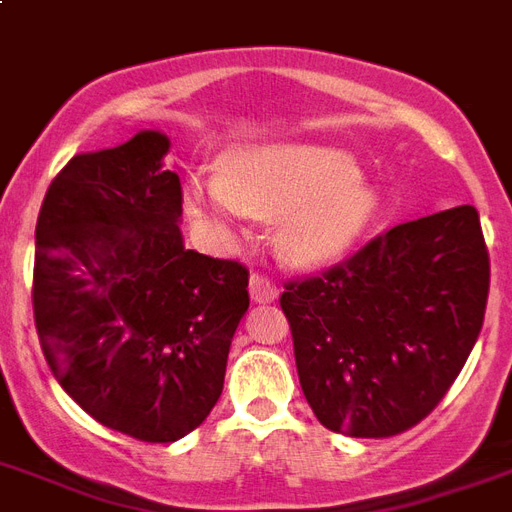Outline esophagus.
I'll return each mask as SVG.
<instances>
[{
  "label": "esophagus",
  "mask_w": 512,
  "mask_h": 512,
  "mask_svg": "<svg viewBox=\"0 0 512 512\" xmlns=\"http://www.w3.org/2000/svg\"><path fill=\"white\" fill-rule=\"evenodd\" d=\"M249 295L255 303H273V300L279 298V287L271 282V279H265L260 273H255L252 279H249Z\"/></svg>",
  "instance_id": "esophagus-1"
}]
</instances>
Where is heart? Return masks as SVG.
Masks as SVG:
<instances>
[{"label":"heart","mask_w":512,"mask_h":512,"mask_svg":"<svg viewBox=\"0 0 512 512\" xmlns=\"http://www.w3.org/2000/svg\"><path fill=\"white\" fill-rule=\"evenodd\" d=\"M185 206L220 239H239L249 217H279L273 244L284 263L325 268L341 260L373 217L376 195L349 155L295 142L241 144L220 171L193 174Z\"/></svg>","instance_id":"1"}]
</instances>
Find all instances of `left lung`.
Segmentation results:
<instances>
[{
    "label": "left lung",
    "instance_id": "left-lung-1",
    "mask_svg": "<svg viewBox=\"0 0 512 512\" xmlns=\"http://www.w3.org/2000/svg\"><path fill=\"white\" fill-rule=\"evenodd\" d=\"M473 206L403 222L346 263L287 282L295 365L311 411L351 438L419 424L462 373L489 300Z\"/></svg>",
    "mask_w": 512,
    "mask_h": 512
}]
</instances>
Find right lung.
Masks as SVG:
<instances>
[{
    "label": "right lung",
    "mask_w": 512,
    "mask_h": 512,
    "mask_svg": "<svg viewBox=\"0 0 512 512\" xmlns=\"http://www.w3.org/2000/svg\"><path fill=\"white\" fill-rule=\"evenodd\" d=\"M169 136L74 155L37 217L34 325L64 392L104 427L174 443L222 395L249 271L185 249Z\"/></svg>",
    "instance_id": "add662e5"
}]
</instances>
